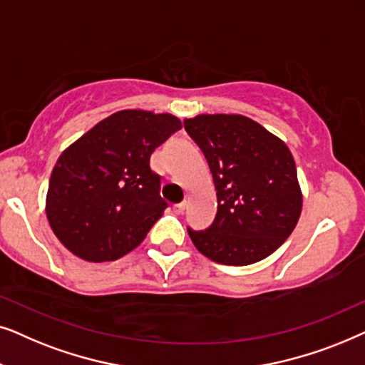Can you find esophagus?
I'll return each instance as SVG.
<instances>
[{
	"label": "esophagus",
	"instance_id": "34e87169",
	"mask_svg": "<svg viewBox=\"0 0 365 365\" xmlns=\"http://www.w3.org/2000/svg\"><path fill=\"white\" fill-rule=\"evenodd\" d=\"M185 208H187V202H182V203H177V205H173V212L175 213H183L185 212Z\"/></svg>",
	"mask_w": 365,
	"mask_h": 365
}]
</instances>
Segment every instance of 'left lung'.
<instances>
[{"label":"left lung","instance_id":"8db88e82","mask_svg":"<svg viewBox=\"0 0 365 365\" xmlns=\"http://www.w3.org/2000/svg\"><path fill=\"white\" fill-rule=\"evenodd\" d=\"M183 123L205 155L218 202L210 228H188L193 245L223 265L274 254L294 232L304 200L287 145L244 115L202 113Z\"/></svg>","mask_w":365,"mask_h":365}]
</instances>
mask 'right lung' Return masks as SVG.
Returning a JSON list of instances; mask_svg holds the SVG:
<instances>
[{"mask_svg": "<svg viewBox=\"0 0 365 365\" xmlns=\"http://www.w3.org/2000/svg\"><path fill=\"white\" fill-rule=\"evenodd\" d=\"M182 128L172 113L121 110L63 150L46 192L58 240L86 262H111L142 244L167 203L150 155Z\"/></svg>", "mask_w": 365, "mask_h": 365, "instance_id": "obj_1", "label": "right lung"}]
</instances>
